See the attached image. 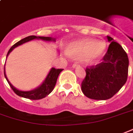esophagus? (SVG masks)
<instances>
[{"instance_id":"obj_1","label":"esophagus","mask_w":133,"mask_h":133,"mask_svg":"<svg viewBox=\"0 0 133 133\" xmlns=\"http://www.w3.org/2000/svg\"><path fill=\"white\" fill-rule=\"evenodd\" d=\"M72 66H73V68H76V67H78V66H79V64H78V63L76 62V63H74V64Z\"/></svg>"}]
</instances>
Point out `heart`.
I'll list each match as a JSON object with an SVG mask.
<instances>
[{"label": "heart", "instance_id": "b5f03b06", "mask_svg": "<svg viewBox=\"0 0 133 133\" xmlns=\"http://www.w3.org/2000/svg\"><path fill=\"white\" fill-rule=\"evenodd\" d=\"M105 48V42H96L93 39H84L71 43L69 46L67 52L72 57H84L85 62L91 64L103 54Z\"/></svg>", "mask_w": 133, "mask_h": 133}]
</instances>
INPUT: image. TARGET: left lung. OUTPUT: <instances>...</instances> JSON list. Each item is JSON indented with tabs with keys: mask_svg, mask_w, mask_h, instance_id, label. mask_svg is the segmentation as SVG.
I'll return each mask as SVG.
<instances>
[{
	"mask_svg": "<svg viewBox=\"0 0 133 133\" xmlns=\"http://www.w3.org/2000/svg\"><path fill=\"white\" fill-rule=\"evenodd\" d=\"M110 42L101 62L87 67L81 90L87 97L94 100L112 98L125 84L128 74L129 60L121 44L107 36Z\"/></svg>",
	"mask_w": 133,
	"mask_h": 133,
	"instance_id": "1",
	"label": "left lung"
}]
</instances>
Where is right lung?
I'll use <instances>...</instances> for the list:
<instances>
[{
	"instance_id": "1",
	"label": "right lung",
	"mask_w": 133,
	"mask_h": 133,
	"mask_svg": "<svg viewBox=\"0 0 133 133\" xmlns=\"http://www.w3.org/2000/svg\"><path fill=\"white\" fill-rule=\"evenodd\" d=\"M35 39H42L44 41H54L55 42V38H52L50 37H37L35 35L28 36L25 38L21 39L19 42H17V43H15L13 46H11V48L9 49V51L7 54V57L9 55L10 52H12V49L17 47L19 45L25 43L27 42L30 41ZM63 69H55V68H52L51 70L49 71V74H47L46 78L44 79V81H43V83L38 87L37 88H36L34 90L32 91H20L18 90L16 88L12 86V84H10V82L8 81V79L7 78L6 74H5V66H4V75L5 77L6 78L7 81L8 82L10 87H11V89L13 90V91L15 92V94L21 96V97L25 98H29L30 100H39L42 99L43 98L46 97V96L51 93L53 91V89L55 88L56 83H57V80L58 76L59 75L60 72L62 71Z\"/></svg>"
}]
</instances>
